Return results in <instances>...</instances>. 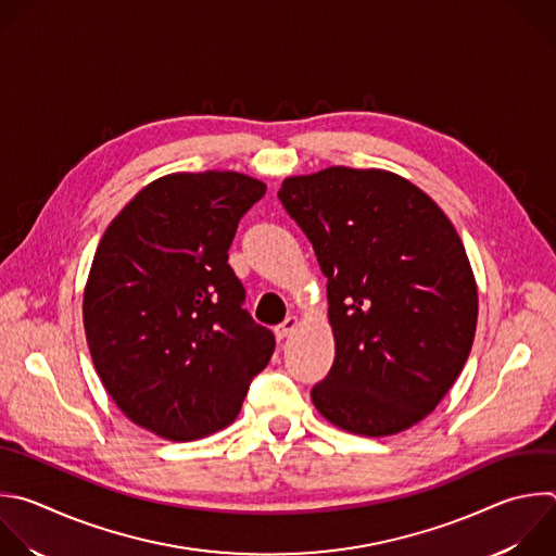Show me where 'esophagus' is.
Returning <instances> with one entry per match:
<instances>
[{
    "label": "esophagus",
    "mask_w": 556,
    "mask_h": 556,
    "mask_svg": "<svg viewBox=\"0 0 556 556\" xmlns=\"http://www.w3.org/2000/svg\"><path fill=\"white\" fill-rule=\"evenodd\" d=\"M296 325H299V318L296 316H288L281 325H277L275 327V333H277V338L279 340H283V338H288L294 329H296Z\"/></svg>",
    "instance_id": "34e87169"
}]
</instances>
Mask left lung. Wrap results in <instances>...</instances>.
Here are the masks:
<instances>
[{"instance_id":"obj_1","label":"left lung","mask_w":556,"mask_h":556,"mask_svg":"<svg viewBox=\"0 0 556 556\" xmlns=\"http://www.w3.org/2000/svg\"><path fill=\"white\" fill-rule=\"evenodd\" d=\"M279 201L327 277L336 357L316 410L362 434H397L452 389L469 357L478 290L465 247L410 180L327 167L286 178Z\"/></svg>"}]
</instances>
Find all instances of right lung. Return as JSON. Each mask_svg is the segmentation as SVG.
Returning a JSON list of instances; mask_svg holds the SVG:
<instances>
[{"label":"right lung","instance_id":"1","mask_svg":"<svg viewBox=\"0 0 556 556\" xmlns=\"http://www.w3.org/2000/svg\"><path fill=\"white\" fill-rule=\"evenodd\" d=\"M264 194L238 172L169 174L98 244L83 299L93 366L119 410L163 439L227 428L275 351L229 266L238 223Z\"/></svg>","mask_w":556,"mask_h":556}]
</instances>
